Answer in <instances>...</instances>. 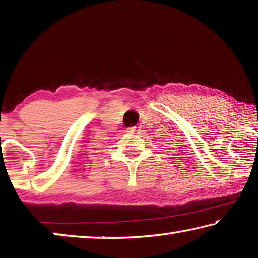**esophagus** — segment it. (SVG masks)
<instances>
[{
    "label": "esophagus",
    "mask_w": 258,
    "mask_h": 258,
    "mask_svg": "<svg viewBox=\"0 0 258 258\" xmlns=\"http://www.w3.org/2000/svg\"><path fill=\"white\" fill-rule=\"evenodd\" d=\"M126 132H127V133H134L135 132V127H130V128L126 130Z\"/></svg>",
    "instance_id": "34e87169"
}]
</instances>
